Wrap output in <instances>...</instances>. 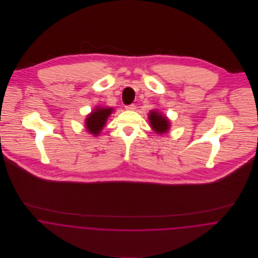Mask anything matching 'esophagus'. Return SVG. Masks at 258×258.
Masks as SVG:
<instances>
[{
  "instance_id": "1",
  "label": "esophagus",
  "mask_w": 258,
  "mask_h": 258,
  "mask_svg": "<svg viewBox=\"0 0 258 258\" xmlns=\"http://www.w3.org/2000/svg\"><path fill=\"white\" fill-rule=\"evenodd\" d=\"M125 108H126V110L133 111L136 108V106H135V104H130V105H126Z\"/></svg>"
}]
</instances>
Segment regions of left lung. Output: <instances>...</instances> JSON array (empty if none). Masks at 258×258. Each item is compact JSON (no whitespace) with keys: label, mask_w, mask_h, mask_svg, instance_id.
I'll return each mask as SVG.
<instances>
[{"label":"left lung","mask_w":258,"mask_h":258,"mask_svg":"<svg viewBox=\"0 0 258 258\" xmlns=\"http://www.w3.org/2000/svg\"><path fill=\"white\" fill-rule=\"evenodd\" d=\"M149 122L152 129L157 134H165L170 129V121L166 116L159 113L157 110H152L149 114Z\"/></svg>","instance_id":"1"}]
</instances>
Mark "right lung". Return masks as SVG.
Listing matches in <instances>:
<instances>
[{
	"label": "right lung",
	"instance_id": "right-lung-1",
	"mask_svg": "<svg viewBox=\"0 0 258 258\" xmlns=\"http://www.w3.org/2000/svg\"><path fill=\"white\" fill-rule=\"evenodd\" d=\"M112 111V108L96 107V109L92 111L85 120L86 130L94 136L99 135Z\"/></svg>",
	"mask_w": 258,
	"mask_h": 258
}]
</instances>
